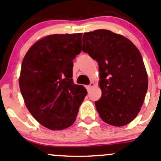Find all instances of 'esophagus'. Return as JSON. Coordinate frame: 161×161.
Wrapping results in <instances>:
<instances>
[{
	"label": "esophagus",
	"mask_w": 161,
	"mask_h": 161,
	"mask_svg": "<svg viewBox=\"0 0 161 161\" xmlns=\"http://www.w3.org/2000/svg\"><path fill=\"white\" fill-rule=\"evenodd\" d=\"M94 86H95L94 82H91L90 84H89V86H86V89H87V91H88V92H89V91L91 90V89H92V88Z\"/></svg>",
	"instance_id": "esophagus-1"
}]
</instances>
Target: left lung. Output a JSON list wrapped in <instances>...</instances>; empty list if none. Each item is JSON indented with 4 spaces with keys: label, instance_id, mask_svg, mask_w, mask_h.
Listing matches in <instances>:
<instances>
[{
    "label": "left lung",
    "instance_id": "left-lung-1",
    "mask_svg": "<svg viewBox=\"0 0 161 161\" xmlns=\"http://www.w3.org/2000/svg\"><path fill=\"white\" fill-rule=\"evenodd\" d=\"M82 51L99 64L102 96L95 105L100 118L114 126L130 123L141 109L148 88L140 51L127 38L106 29L84 33Z\"/></svg>",
    "mask_w": 161,
    "mask_h": 161
}]
</instances>
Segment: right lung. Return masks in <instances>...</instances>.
I'll return each instance as SVG.
<instances>
[{
  "instance_id": "right-lung-1",
  "label": "right lung",
  "mask_w": 161,
  "mask_h": 161,
  "mask_svg": "<svg viewBox=\"0 0 161 161\" xmlns=\"http://www.w3.org/2000/svg\"><path fill=\"white\" fill-rule=\"evenodd\" d=\"M82 33L47 35L24 57L19 87L25 106L41 125L65 130L75 123L87 95L72 80V60L82 52Z\"/></svg>"
}]
</instances>
